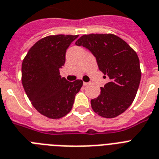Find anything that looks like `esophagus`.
I'll return each instance as SVG.
<instances>
[{
    "instance_id": "obj_1",
    "label": "esophagus",
    "mask_w": 159,
    "mask_h": 159,
    "mask_svg": "<svg viewBox=\"0 0 159 159\" xmlns=\"http://www.w3.org/2000/svg\"><path fill=\"white\" fill-rule=\"evenodd\" d=\"M90 84H91L90 82H83V85H84V86H89Z\"/></svg>"
}]
</instances>
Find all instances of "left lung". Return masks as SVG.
<instances>
[{"label":"left lung","instance_id":"obj_1","mask_svg":"<svg viewBox=\"0 0 159 159\" xmlns=\"http://www.w3.org/2000/svg\"><path fill=\"white\" fill-rule=\"evenodd\" d=\"M75 43L94 55L99 70L110 79L101 87L98 97L91 101L92 110L105 118H114L125 112L134 100L141 79L135 51L111 34H85Z\"/></svg>","mask_w":159,"mask_h":159}]
</instances>
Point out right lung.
Here are the masks:
<instances>
[{"instance_id":"right-lung-1","label":"right lung","mask_w":159,"mask_h":159,"mask_svg":"<svg viewBox=\"0 0 159 159\" xmlns=\"http://www.w3.org/2000/svg\"><path fill=\"white\" fill-rule=\"evenodd\" d=\"M78 35H50L39 40L22 62V84L34 107L51 119H59L72 110L82 80L68 82L60 76L67 48Z\"/></svg>"}]
</instances>
